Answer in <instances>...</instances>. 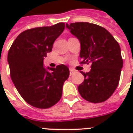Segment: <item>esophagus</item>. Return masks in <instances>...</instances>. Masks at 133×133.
I'll use <instances>...</instances> for the list:
<instances>
[{"instance_id":"34e87169","label":"esophagus","mask_w":133,"mask_h":133,"mask_svg":"<svg viewBox=\"0 0 133 133\" xmlns=\"http://www.w3.org/2000/svg\"><path fill=\"white\" fill-rule=\"evenodd\" d=\"M75 72V70L74 69H72V68H70V75H73L74 73Z\"/></svg>"}]
</instances>
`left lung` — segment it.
<instances>
[{
  "label": "left lung",
  "instance_id": "8db88e82",
  "mask_svg": "<svg viewBox=\"0 0 133 133\" xmlns=\"http://www.w3.org/2000/svg\"><path fill=\"white\" fill-rule=\"evenodd\" d=\"M66 28L81 43V63H91L88 72H81L84 81L78 89L82 98L90 103H102L115 92L120 81L123 58L120 47L105 28L87 22Z\"/></svg>",
  "mask_w": 133,
  "mask_h": 133
}]
</instances>
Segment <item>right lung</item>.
<instances>
[{"label": "right lung", "instance_id": "obj_1", "mask_svg": "<svg viewBox=\"0 0 133 133\" xmlns=\"http://www.w3.org/2000/svg\"><path fill=\"white\" fill-rule=\"evenodd\" d=\"M65 29V23L39 27L22 32L8 54L10 78L25 101L37 108L52 107L62 96L69 69L65 65L45 68L44 58L51 52L55 41Z\"/></svg>", "mask_w": 133, "mask_h": 133}]
</instances>
